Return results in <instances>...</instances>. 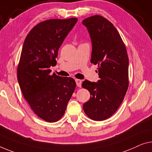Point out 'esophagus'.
<instances>
[{"label": "esophagus", "instance_id": "34e87169", "mask_svg": "<svg viewBox=\"0 0 152 152\" xmlns=\"http://www.w3.org/2000/svg\"><path fill=\"white\" fill-rule=\"evenodd\" d=\"M75 82H76L77 86L79 88L81 87V80H80V79H75Z\"/></svg>", "mask_w": 152, "mask_h": 152}]
</instances>
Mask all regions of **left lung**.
I'll return each mask as SVG.
<instances>
[{"mask_svg":"<svg viewBox=\"0 0 152 152\" xmlns=\"http://www.w3.org/2000/svg\"><path fill=\"white\" fill-rule=\"evenodd\" d=\"M92 41L90 62L98 64L99 80H85L82 87L90 93L83 105L90 119L102 121L111 117L123 101L128 88V57L126 46L114 26L100 15L82 21Z\"/></svg>","mask_w":152,"mask_h":152,"instance_id":"obj_1","label":"left lung"}]
</instances>
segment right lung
Here are the masks:
<instances>
[{
  "mask_svg": "<svg viewBox=\"0 0 152 152\" xmlns=\"http://www.w3.org/2000/svg\"><path fill=\"white\" fill-rule=\"evenodd\" d=\"M77 22L75 18L45 20L26 37L18 67L20 87L30 107L39 118L54 122L64 115L76 87L71 77L51 75V66L64 39Z\"/></svg>",
  "mask_w": 152,
  "mask_h": 152,
  "instance_id": "add662e5",
  "label": "right lung"
}]
</instances>
